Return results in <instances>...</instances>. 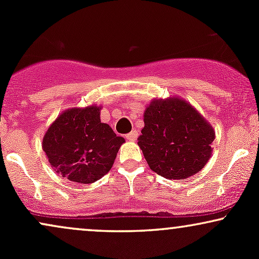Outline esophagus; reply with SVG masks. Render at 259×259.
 I'll return each mask as SVG.
<instances>
[{
  "label": "esophagus",
  "instance_id": "1",
  "mask_svg": "<svg viewBox=\"0 0 259 259\" xmlns=\"http://www.w3.org/2000/svg\"><path fill=\"white\" fill-rule=\"evenodd\" d=\"M138 135H139L138 132H135V130H134V132L126 134L125 138H126V140H129V141H135V140L138 139Z\"/></svg>",
  "mask_w": 259,
  "mask_h": 259
}]
</instances>
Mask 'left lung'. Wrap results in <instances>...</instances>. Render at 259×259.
<instances>
[{"instance_id": "1", "label": "left lung", "mask_w": 259, "mask_h": 259, "mask_svg": "<svg viewBox=\"0 0 259 259\" xmlns=\"http://www.w3.org/2000/svg\"><path fill=\"white\" fill-rule=\"evenodd\" d=\"M144 121L138 145L157 174L183 180L207 164L214 129L187 101L177 96L153 100L145 109Z\"/></svg>"}]
</instances>
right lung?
<instances>
[{"instance_id":"add662e5","label":"right lung","mask_w":259,"mask_h":259,"mask_svg":"<svg viewBox=\"0 0 259 259\" xmlns=\"http://www.w3.org/2000/svg\"><path fill=\"white\" fill-rule=\"evenodd\" d=\"M100 113L101 106L96 105L65 109L45 134L42 150L65 179L91 184L111 170L125 140L101 123Z\"/></svg>"}]
</instances>
